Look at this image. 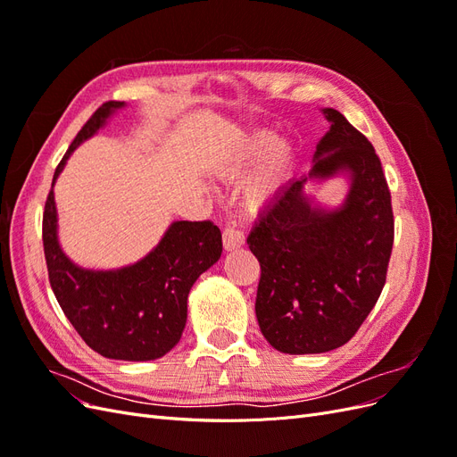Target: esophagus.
I'll return each instance as SVG.
<instances>
[{
  "label": "esophagus",
  "mask_w": 457,
  "mask_h": 457,
  "mask_svg": "<svg viewBox=\"0 0 457 457\" xmlns=\"http://www.w3.org/2000/svg\"><path fill=\"white\" fill-rule=\"evenodd\" d=\"M245 242V237L244 232L240 228H237V225H227L225 230H223V245L227 252H232L237 250V247H242Z\"/></svg>",
  "instance_id": "34e87169"
}]
</instances>
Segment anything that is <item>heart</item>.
I'll return each mask as SVG.
<instances>
[{
    "label": "heart",
    "mask_w": 457,
    "mask_h": 457,
    "mask_svg": "<svg viewBox=\"0 0 457 457\" xmlns=\"http://www.w3.org/2000/svg\"><path fill=\"white\" fill-rule=\"evenodd\" d=\"M259 156H262L259 168L240 190L244 205L252 212L261 210L286 183L295 163L294 146L284 139H276L270 131H255L244 137L237 148L217 165L219 177L232 179Z\"/></svg>",
    "instance_id": "obj_1"
}]
</instances>
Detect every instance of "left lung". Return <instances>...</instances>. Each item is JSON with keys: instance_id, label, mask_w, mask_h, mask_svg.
I'll use <instances>...</instances> for the list:
<instances>
[{"instance_id": "left-lung-1", "label": "left lung", "mask_w": 457, "mask_h": 457, "mask_svg": "<svg viewBox=\"0 0 457 457\" xmlns=\"http://www.w3.org/2000/svg\"><path fill=\"white\" fill-rule=\"evenodd\" d=\"M322 114L329 128L311 171L282 188L247 237L261 265V334L286 354L347 343L379 299L393 250L391 192L376 150L337 110ZM334 176L350 188L339 206L326 208L304 187Z\"/></svg>"}]
</instances>
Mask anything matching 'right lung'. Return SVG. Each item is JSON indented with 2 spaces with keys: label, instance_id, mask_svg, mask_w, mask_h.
Returning <instances> with one entry per match:
<instances>
[{
  "label": "right lung",
  "instance_id": "add662e5",
  "mask_svg": "<svg viewBox=\"0 0 457 457\" xmlns=\"http://www.w3.org/2000/svg\"><path fill=\"white\" fill-rule=\"evenodd\" d=\"M126 106L104 103L54 170L44 212V252L53 294L81 339L104 358L146 362L162 358L181 339L190 287L219 261L223 240L210 220H173L156 247L128 267L84 269L64 253L53 187L72 152Z\"/></svg>",
  "mask_w": 457,
  "mask_h": 457
}]
</instances>
